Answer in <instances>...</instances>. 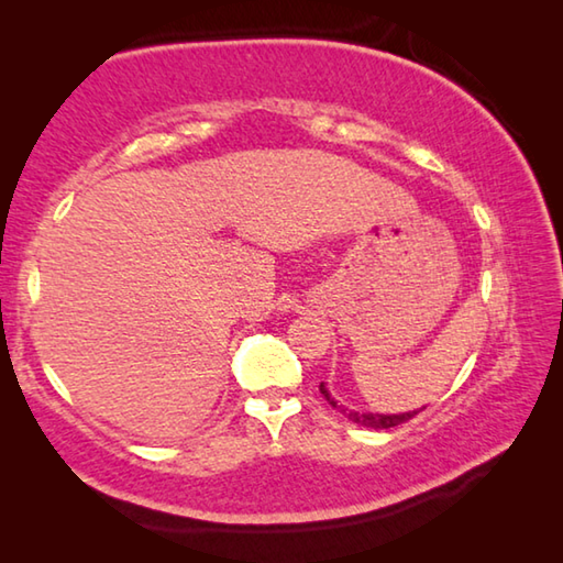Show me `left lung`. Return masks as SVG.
Listing matches in <instances>:
<instances>
[{
    "instance_id": "obj_1",
    "label": "left lung",
    "mask_w": 563,
    "mask_h": 563,
    "mask_svg": "<svg viewBox=\"0 0 563 563\" xmlns=\"http://www.w3.org/2000/svg\"><path fill=\"white\" fill-rule=\"evenodd\" d=\"M320 393H322V397H325L332 407H338V412H342L347 419H352V422H355V424L373 427V430H389V427L402 424V422H407V419H412L419 412V409H417V412H405V415H369V412L365 415V412H355V409L340 407L335 399L330 397V393H328L325 385H322V383H320Z\"/></svg>"
}]
</instances>
